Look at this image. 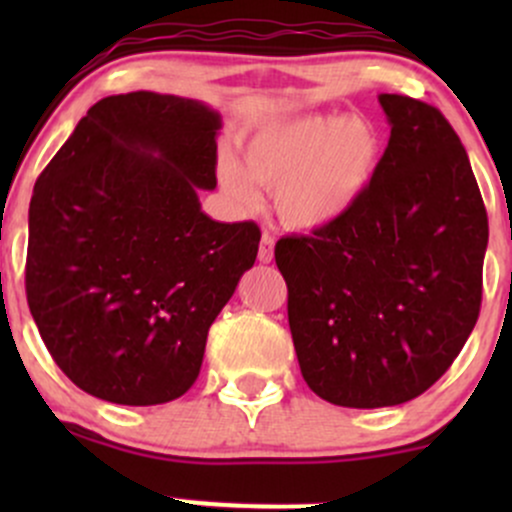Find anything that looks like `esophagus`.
I'll return each instance as SVG.
<instances>
[{"label":"esophagus","mask_w":512,"mask_h":512,"mask_svg":"<svg viewBox=\"0 0 512 512\" xmlns=\"http://www.w3.org/2000/svg\"><path fill=\"white\" fill-rule=\"evenodd\" d=\"M257 260L262 264H269L274 260V236L269 233H262V243H260V252H257Z\"/></svg>","instance_id":"obj_1"}]
</instances>
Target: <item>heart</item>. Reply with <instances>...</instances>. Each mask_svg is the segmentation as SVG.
Instances as JSON below:
<instances>
[{"label": "heart", "mask_w": 512, "mask_h": 512, "mask_svg": "<svg viewBox=\"0 0 512 512\" xmlns=\"http://www.w3.org/2000/svg\"><path fill=\"white\" fill-rule=\"evenodd\" d=\"M385 144L366 117L303 115L257 129L243 163L221 154L219 182L240 209H255L260 192L274 190L279 219L296 231H320L342 221L378 175Z\"/></svg>", "instance_id": "heart-1"}]
</instances>
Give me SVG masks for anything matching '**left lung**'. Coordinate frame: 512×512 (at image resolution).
<instances>
[{"label":"left lung","instance_id":"8db88e82","mask_svg":"<svg viewBox=\"0 0 512 512\" xmlns=\"http://www.w3.org/2000/svg\"><path fill=\"white\" fill-rule=\"evenodd\" d=\"M390 142L342 221L276 243L298 366L317 397L380 409L426 392L481 308L489 219L467 151L433 105L380 93Z\"/></svg>","mask_w":512,"mask_h":512}]
</instances>
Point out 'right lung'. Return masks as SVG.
<instances>
[{
  "mask_svg": "<svg viewBox=\"0 0 512 512\" xmlns=\"http://www.w3.org/2000/svg\"><path fill=\"white\" fill-rule=\"evenodd\" d=\"M221 115L154 91L98 101L35 182L28 308L50 356L88 395L127 407L195 385L211 322L255 264L260 228L221 223Z\"/></svg>",
  "mask_w": 512,
  "mask_h": 512,
  "instance_id": "1",
  "label": "right lung"
}]
</instances>
